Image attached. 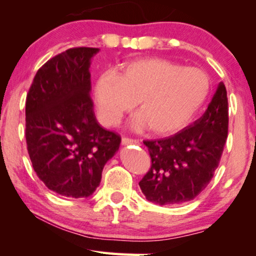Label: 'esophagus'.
I'll return each mask as SVG.
<instances>
[{
	"label": "esophagus",
	"mask_w": 256,
	"mask_h": 256,
	"mask_svg": "<svg viewBox=\"0 0 256 256\" xmlns=\"http://www.w3.org/2000/svg\"><path fill=\"white\" fill-rule=\"evenodd\" d=\"M121 144H122L124 146L138 145V144H140V142L136 140H130V138H122V140H121Z\"/></svg>",
	"instance_id": "obj_1"
}]
</instances>
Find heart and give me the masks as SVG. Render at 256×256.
Wrapping results in <instances>:
<instances>
[{
	"label": "heart",
	"mask_w": 256,
	"mask_h": 256,
	"mask_svg": "<svg viewBox=\"0 0 256 256\" xmlns=\"http://www.w3.org/2000/svg\"><path fill=\"white\" fill-rule=\"evenodd\" d=\"M210 93L208 74L198 68L143 58L124 66L116 77L100 78L94 87L98 114L113 127L136 106L137 132L150 127L158 135H174L190 124Z\"/></svg>",
	"instance_id": "1"
}]
</instances>
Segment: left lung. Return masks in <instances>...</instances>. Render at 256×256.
<instances>
[{
    "label": "left lung",
    "instance_id": "obj_1",
    "mask_svg": "<svg viewBox=\"0 0 256 256\" xmlns=\"http://www.w3.org/2000/svg\"><path fill=\"white\" fill-rule=\"evenodd\" d=\"M227 135V90L220 82L206 111L190 127L166 140L144 142L152 158L140 182L146 200L158 205L194 200L211 182Z\"/></svg>",
    "mask_w": 256,
    "mask_h": 256
}]
</instances>
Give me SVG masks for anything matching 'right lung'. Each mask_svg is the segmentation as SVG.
Listing matches in <instances>:
<instances>
[{"label": "right lung", "instance_id": "1", "mask_svg": "<svg viewBox=\"0 0 256 256\" xmlns=\"http://www.w3.org/2000/svg\"><path fill=\"white\" fill-rule=\"evenodd\" d=\"M100 48H76L37 71L26 100V142L38 178L66 198H88L121 137L96 120L90 64Z\"/></svg>", "mask_w": 256, "mask_h": 256}]
</instances>
